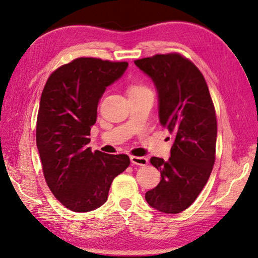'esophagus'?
Returning <instances> with one entry per match:
<instances>
[{
	"mask_svg": "<svg viewBox=\"0 0 258 258\" xmlns=\"http://www.w3.org/2000/svg\"><path fill=\"white\" fill-rule=\"evenodd\" d=\"M131 163L133 165H139V166H146L148 165V158H145V157H137V156H131Z\"/></svg>",
	"mask_w": 258,
	"mask_h": 258,
	"instance_id": "1",
	"label": "esophagus"
}]
</instances>
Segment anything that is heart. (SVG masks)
<instances>
[{"instance_id": "heart-1", "label": "heart", "mask_w": 258, "mask_h": 258, "mask_svg": "<svg viewBox=\"0 0 258 258\" xmlns=\"http://www.w3.org/2000/svg\"><path fill=\"white\" fill-rule=\"evenodd\" d=\"M149 93H151V91L145 85H132L130 86L128 89L130 97H132V95H143V94H149Z\"/></svg>"}]
</instances>
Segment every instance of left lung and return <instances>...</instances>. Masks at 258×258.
Masks as SVG:
<instances>
[{"mask_svg": "<svg viewBox=\"0 0 258 258\" xmlns=\"http://www.w3.org/2000/svg\"><path fill=\"white\" fill-rule=\"evenodd\" d=\"M134 63L151 78L158 93L161 126L173 135L171 157H152L160 182L146 192L152 208L177 214L195 202L215 163L217 123L206 81L190 60L177 53L157 54Z\"/></svg>", "mask_w": 258, "mask_h": 258, "instance_id": "1", "label": "left lung"}]
</instances>
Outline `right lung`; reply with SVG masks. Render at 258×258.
Instances as JSON below:
<instances>
[{
  "mask_svg": "<svg viewBox=\"0 0 258 258\" xmlns=\"http://www.w3.org/2000/svg\"><path fill=\"white\" fill-rule=\"evenodd\" d=\"M127 67V62L78 58L52 73L42 92L36 145L43 173L54 197L73 212L102 206L112 180L130 165L127 155L86 147L99 100Z\"/></svg>",
  "mask_w": 258,
  "mask_h": 258,
  "instance_id": "obj_1",
  "label": "right lung"
}]
</instances>
